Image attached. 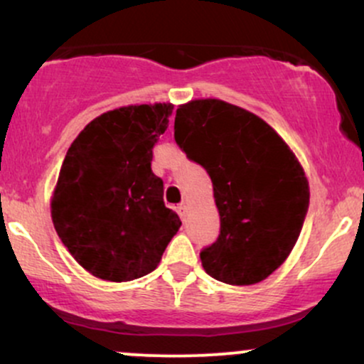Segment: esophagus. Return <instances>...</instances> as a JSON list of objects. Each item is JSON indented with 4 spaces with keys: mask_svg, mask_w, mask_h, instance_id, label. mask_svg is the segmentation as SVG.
Segmentation results:
<instances>
[{
    "mask_svg": "<svg viewBox=\"0 0 364 364\" xmlns=\"http://www.w3.org/2000/svg\"><path fill=\"white\" fill-rule=\"evenodd\" d=\"M176 212L179 214V217H181V219H185V212H186L185 203H179V205L176 207Z\"/></svg>",
    "mask_w": 364,
    "mask_h": 364,
    "instance_id": "esophagus-1",
    "label": "esophagus"
}]
</instances>
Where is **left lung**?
Returning a JSON list of instances; mask_svg holds the SVG:
<instances>
[{
  "label": "left lung",
  "instance_id": "1",
  "mask_svg": "<svg viewBox=\"0 0 364 364\" xmlns=\"http://www.w3.org/2000/svg\"><path fill=\"white\" fill-rule=\"evenodd\" d=\"M174 140L214 186L220 235L200 252L205 272L231 286L262 282L289 257L310 205L299 161L262 118L219 99L181 104Z\"/></svg>",
  "mask_w": 364,
  "mask_h": 364
}]
</instances>
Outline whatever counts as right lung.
I'll list each match as a JSON object with an SVG mask.
<instances>
[{"instance_id":"obj_1","label":"right lung","mask_w":364,"mask_h":364,"mask_svg":"<svg viewBox=\"0 0 364 364\" xmlns=\"http://www.w3.org/2000/svg\"><path fill=\"white\" fill-rule=\"evenodd\" d=\"M173 107L157 102L104 112L66 152L51 198L53 224L94 277L127 282L150 274L181 225L150 168Z\"/></svg>"}]
</instances>
